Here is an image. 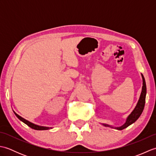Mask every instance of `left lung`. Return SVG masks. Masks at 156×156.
Wrapping results in <instances>:
<instances>
[{"instance_id":"left-lung-1","label":"left lung","mask_w":156,"mask_h":156,"mask_svg":"<svg viewBox=\"0 0 156 156\" xmlns=\"http://www.w3.org/2000/svg\"><path fill=\"white\" fill-rule=\"evenodd\" d=\"M141 77H142V80H143V86H142L140 98H139L137 103L136 106H135V107L134 108L133 111L131 112V114L128 116L127 119H126V121L125 123L122 125L120 126V127H112V126L110 125L105 124V123H101V124L105 126V127L114 128L115 129H117V130H122V129H125L126 127H127L128 126L133 124V122H135L137 120L138 118L140 117L142 112L144 111L145 103V97H146V93H147L146 84H145V78L142 74H141Z\"/></svg>"}]
</instances>
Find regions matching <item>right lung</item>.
<instances>
[{
    "label": "right lung",
    "mask_w": 156,
    "mask_h": 156,
    "mask_svg": "<svg viewBox=\"0 0 156 156\" xmlns=\"http://www.w3.org/2000/svg\"><path fill=\"white\" fill-rule=\"evenodd\" d=\"M13 112H14V113H15V115H16V117H17L20 121L24 122L25 124L27 125L29 127H31V128L34 129H35V130H48V129H52V127H44V126H40V125H35V124L33 123V122H30V121L26 120L25 119L23 118L22 117H21V116L19 115L18 114H16L14 111H13Z\"/></svg>",
    "instance_id": "1"
}]
</instances>
